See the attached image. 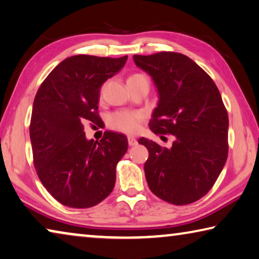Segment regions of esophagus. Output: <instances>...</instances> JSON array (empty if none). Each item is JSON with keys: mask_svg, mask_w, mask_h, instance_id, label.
<instances>
[{"mask_svg": "<svg viewBox=\"0 0 259 259\" xmlns=\"http://www.w3.org/2000/svg\"><path fill=\"white\" fill-rule=\"evenodd\" d=\"M128 143H129L130 146H135V145L137 144V139L135 138V137H133V136H129L128 137Z\"/></svg>", "mask_w": 259, "mask_h": 259, "instance_id": "34e87169", "label": "esophagus"}]
</instances>
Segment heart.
Returning a JSON list of instances; mask_svg holds the SVG:
<instances>
[{"instance_id":"obj_1","label":"heart","mask_w":259,"mask_h":259,"mask_svg":"<svg viewBox=\"0 0 259 259\" xmlns=\"http://www.w3.org/2000/svg\"><path fill=\"white\" fill-rule=\"evenodd\" d=\"M138 79H147L143 73H134L128 78V81L138 80ZM142 114L139 113H130V112H118L113 114L109 117V125L114 129H117L122 133L134 134L139 128L142 121Z\"/></svg>"}]
</instances>
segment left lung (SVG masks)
<instances>
[{
    "instance_id": "1",
    "label": "left lung",
    "mask_w": 259,
    "mask_h": 259,
    "mask_svg": "<svg viewBox=\"0 0 259 259\" xmlns=\"http://www.w3.org/2000/svg\"><path fill=\"white\" fill-rule=\"evenodd\" d=\"M157 88L150 120L154 134L175 137L169 149L142 137L149 150L146 181L155 196L187 205L211 190L228 155V115L212 78L188 56L174 52L134 55Z\"/></svg>"
}]
</instances>
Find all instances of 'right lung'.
I'll list each match as a JSON object with an SVG mask.
<instances>
[{
  "instance_id": "obj_1",
  "label": "right lung",
  "mask_w": 259,
  "mask_h": 259,
  "mask_svg": "<svg viewBox=\"0 0 259 259\" xmlns=\"http://www.w3.org/2000/svg\"><path fill=\"white\" fill-rule=\"evenodd\" d=\"M126 59L68 57L35 94L30 124L34 167L47 191L65 206L91 207L113 191L116 165L128 150V139L105 131L100 142L89 141L84 122H100L101 85L124 67Z\"/></svg>"
}]
</instances>
